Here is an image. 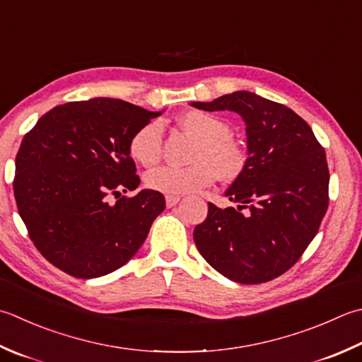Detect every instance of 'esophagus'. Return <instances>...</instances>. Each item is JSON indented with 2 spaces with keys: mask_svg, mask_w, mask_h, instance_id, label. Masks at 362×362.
<instances>
[{
  "mask_svg": "<svg viewBox=\"0 0 362 362\" xmlns=\"http://www.w3.org/2000/svg\"><path fill=\"white\" fill-rule=\"evenodd\" d=\"M179 201H180L179 196H166V207L173 209L174 205L179 204Z\"/></svg>",
  "mask_w": 362,
  "mask_h": 362,
  "instance_id": "34e87169",
  "label": "esophagus"
}]
</instances>
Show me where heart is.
I'll return each mask as SVG.
<instances>
[{
  "instance_id": "b5f03b06",
  "label": "heart",
  "mask_w": 362,
  "mask_h": 362,
  "mask_svg": "<svg viewBox=\"0 0 362 362\" xmlns=\"http://www.w3.org/2000/svg\"><path fill=\"white\" fill-rule=\"evenodd\" d=\"M183 129L199 138L194 152V165L188 168L161 166L146 175L151 189L163 194L179 196L210 187L216 175L230 182L243 174L247 155L243 146L229 136V125L215 115L188 111L179 119ZM130 155L143 166H153L161 155V124L151 122L133 134Z\"/></svg>"
}]
</instances>
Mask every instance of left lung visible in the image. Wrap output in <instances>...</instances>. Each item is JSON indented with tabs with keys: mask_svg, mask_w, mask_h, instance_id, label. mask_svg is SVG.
Segmentation results:
<instances>
[{
	"mask_svg": "<svg viewBox=\"0 0 362 362\" xmlns=\"http://www.w3.org/2000/svg\"><path fill=\"white\" fill-rule=\"evenodd\" d=\"M189 105L237 112L247 146L246 169L224 193L237 209L209 202L207 218L193 232L197 250L218 273L240 284L278 278L306 251L327 214L323 147L295 111L250 90Z\"/></svg>",
	"mask_w": 362,
	"mask_h": 362,
	"instance_id": "obj_1",
	"label": "left lung"
}]
</instances>
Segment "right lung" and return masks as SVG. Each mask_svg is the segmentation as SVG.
I'll use <instances>...</instances> for the list:
<instances>
[{"mask_svg": "<svg viewBox=\"0 0 362 362\" xmlns=\"http://www.w3.org/2000/svg\"><path fill=\"white\" fill-rule=\"evenodd\" d=\"M161 111L97 97L56 106L25 134L16 158L18 214L49 264L80 279L125 265L144 243L165 196L141 189L133 134ZM117 201L112 202V197Z\"/></svg>", "mask_w": 362, "mask_h": 362, "instance_id": "1", "label": "right lung"}]
</instances>
